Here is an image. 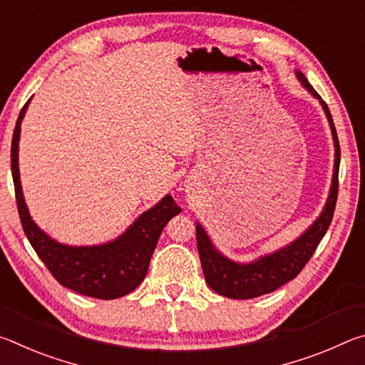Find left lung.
Wrapping results in <instances>:
<instances>
[{"instance_id":"obj_1","label":"left lung","mask_w":365,"mask_h":365,"mask_svg":"<svg viewBox=\"0 0 365 365\" xmlns=\"http://www.w3.org/2000/svg\"><path fill=\"white\" fill-rule=\"evenodd\" d=\"M302 86L317 98L319 103L322 104L327 119L330 123V130L335 143V165H333V178L329 197H327L324 211L320 212L317 220L307 228V230L296 238L293 243L287 245L285 248L272 252L267 256H261L252 262H235L225 257L224 255L215 250L211 238L207 237L200 224H196V245L197 252H200L202 274L207 285L211 287L215 293L232 299H251L257 296L267 294L275 292L277 288L285 285L287 282L293 280L299 272L304 269L309 259L312 257L314 251L317 250L320 240L329 230L331 224L333 212H335V205L338 197V170H339V143L335 123H333L330 109L325 101L319 96L312 85L307 82L304 73L296 71Z\"/></svg>"}]
</instances>
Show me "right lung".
Instances as JSON below:
<instances>
[{"instance_id": "obj_1", "label": "right lung", "mask_w": 365, "mask_h": 365, "mask_svg": "<svg viewBox=\"0 0 365 365\" xmlns=\"http://www.w3.org/2000/svg\"><path fill=\"white\" fill-rule=\"evenodd\" d=\"M30 100L17 117L11 143V170L14 180L17 211L22 228L36 255L61 285L98 299H115L133 292L143 282L160 232L182 209L170 195L148 209L114 242L96 246L58 243L30 217L19 175L21 123Z\"/></svg>"}]
</instances>
